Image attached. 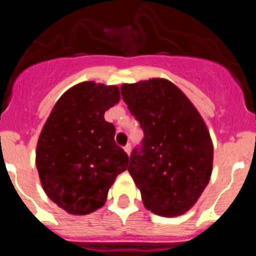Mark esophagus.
Masks as SVG:
<instances>
[{
    "mask_svg": "<svg viewBox=\"0 0 256 256\" xmlns=\"http://www.w3.org/2000/svg\"><path fill=\"white\" fill-rule=\"evenodd\" d=\"M130 150H132V146H130V144H126V146H124V151H126L128 155L130 154Z\"/></svg>",
    "mask_w": 256,
    "mask_h": 256,
    "instance_id": "34e87169",
    "label": "esophagus"
}]
</instances>
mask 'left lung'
Masks as SVG:
<instances>
[{
	"label": "left lung",
	"mask_w": 256,
	"mask_h": 256,
	"mask_svg": "<svg viewBox=\"0 0 256 256\" xmlns=\"http://www.w3.org/2000/svg\"><path fill=\"white\" fill-rule=\"evenodd\" d=\"M120 91L144 134L128 166L144 205L158 216H182L195 205L212 176L206 124L186 94L166 79L123 84Z\"/></svg>",
	"instance_id": "obj_1"
}]
</instances>
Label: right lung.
Here are the masks:
<instances>
[{
    "mask_svg": "<svg viewBox=\"0 0 256 256\" xmlns=\"http://www.w3.org/2000/svg\"><path fill=\"white\" fill-rule=\"evenodd\" d=\"M116 86L83 82L68 90L52 108L36 152L46 195L61 209L86 216L105 204L128 155L115 144V126L106 110L119 102Z\"/></svg>",
    "mask_w": 256,
    "mask_h": 256,
    "instance_id": "right-lung-1",
    "label": "right lung"
}]
</instances>
